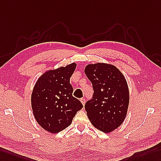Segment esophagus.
<instances>
[{
  "mask_svg": "<svg viewBox=\"0 0 161 161\" xmlns=\"http://www.w3.org/2000/svg\"><path fill=\"white\" fill-rule=\"evenodd\" d=\"M80 102L82 103V104H83V105L84 106L85 104V99L83 98V97H82V98L80 99Z\"/></svg>",
  "mask_w": 161,
  "mask_h": 161,
  "instance_id": "1",
  "label": "esophagus"
}]
</instances>
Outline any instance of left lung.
Listing matches in <instances>:
<instances>
[{
  "instance_id": "left-lung-1",
  "label": "left lung",
  "mask_w": 161,
  "mask_h": 161,
  "mask_svg": "<svg viewBox=\"0 0 161 161\" xmlns=\"http://www.w3.org/2000/svg\"><path fill=\"white\" fill-rule=\"evenodd\" d=\"M93 94L85 108L93 126L105 133L123 123L129 104V90L124 76L115 66L97 63L86 66Z\"/></svg>"
}]
</instances>
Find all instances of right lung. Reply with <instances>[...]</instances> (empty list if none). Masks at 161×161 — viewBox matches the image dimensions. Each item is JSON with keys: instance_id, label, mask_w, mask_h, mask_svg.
<instances>
[{"instance_id": "right-lung-1", "label": "right lung", "mask_w": 161, "mask_h": 161, "mask_svg": "<svg viewBox=\"0 0 161 161\" xmlns=\"http://www.w3.org/2000/svg\"><path fill=\"white\" fill-rule=\"evenodd\" d=\"M76 67L72 64L49 70L39 78L31 95V107L37 122L44 130L58 133L72 124L83 104L72 96L69 83Z\"/></svg>"}]
</instances>
